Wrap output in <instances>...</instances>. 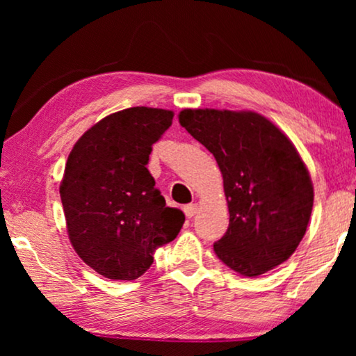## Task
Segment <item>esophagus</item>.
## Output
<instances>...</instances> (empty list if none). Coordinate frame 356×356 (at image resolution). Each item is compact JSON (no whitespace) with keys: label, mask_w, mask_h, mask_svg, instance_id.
Masks as SVG:
<instances>
[{"label":"esophagus","mask_w":356,"mask_h":356,"mask_svg":"<svg viewBox=\"0 0 356 356\" xmlns=\"http://www.w3.org/2000/svg\"><path fill=\"white\" fill-rule=\"evenodd\" d=\"M197 204H189V206H184V216H186L188 218H193L194 216H196L197 213Z\"/></svg>","instance_id":"esophagus-1"}]
</instances>
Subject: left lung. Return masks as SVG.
Returning a JSON list of instances; mask_svg holds the SVG:
<instances>
[{"label": "left lung", "instance_id": "left-lung-1", "mask_svg": "<svg viewBox=\"0 0 356 356\" xmlns=\"http://www.w3.org/2000/svg\"><path fill=\"white\" fill-rule=\"evenodd\" d=\"M179 124L213 157L230 223L213 251L227 267L257 277L293 254L313 211V183L291 140L254 111H179Z\"/></svg>", "mask_w": 356, "mask_h": 356}]
</instances>
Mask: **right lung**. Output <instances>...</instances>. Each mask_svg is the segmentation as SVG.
Segmentation results:
<instances>
[{"mask_svg": "<svg viewBox=\"0 0 356 356\" xmlns=\"http://www.w3.org/2000/svg\"><path fill=\"white\" fill-rule=\"evenodd\" d=\"M173 111L133 106L105 116L81 136L60 186L67 235L87 266L111 280H134L184 223L167 207L145 165Z\"/></svg>", "mask_w": 356, "mask_h": 356, "instance_id": "obj_1", "label": "right lung"}]
</instances>
